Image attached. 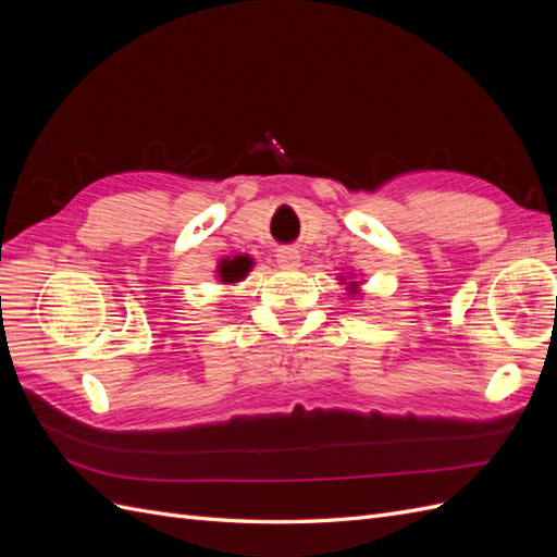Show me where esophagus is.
<instances>
[{
    "instance_id": "1",
    "label": "esophagus",
    "mask_w": 557,
    "mask_h": 557,
    "mask_svg": "<svg viewBox=\"0 0 557 557\" xmlns=\"http://www.w3.org/2000/svg\"><path fill=\"white\" fill-rule=\"evenodd\" d=\"M276 262H278L281 269H295V267H299V252L290 246L278 248L276 250Z\"/></svg>"
}]
</instances>
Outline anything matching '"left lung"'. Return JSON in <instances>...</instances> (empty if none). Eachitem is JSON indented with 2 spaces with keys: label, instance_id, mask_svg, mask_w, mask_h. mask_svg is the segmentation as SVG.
<instances>
[{
  "label": "left lung",
  "instance_id": "1",
  "mask_svg": "<svg viewBox=\"0 0 557 557\" xmlns=\"http://www.w3.org/2000/svg\"><path fill=\"white\" fill-rule=\"evenodd\" d=\"M350 290H352V288H350Z\"/></svg>",
  "mask_w": 557,
  "mask_h": 557
}]
</instances>
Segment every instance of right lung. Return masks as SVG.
<instances>
[{"mask_svg": "<svg viewBox=\"0 0 557 557\" xmlns=\"http://www.w3.org/2000/svg\"><path fill=\"white\" fill-rule=\"evenodd\" d=\"M250 258H242V256H237V258H227V260H223L221 262V267H218V274H221V281H225V283H237V281H242L248 272H250Z\"/></svg>", "mask_w": 557, "mask_h": 557, "instance_id": "1", "label": "right lung"}]
</instances>
